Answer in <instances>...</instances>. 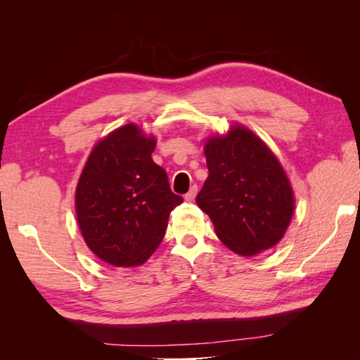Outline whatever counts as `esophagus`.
I'll list each match as a JSON object with an SVG mask.
<instances>
[{
    "mask_svg": "<svg viewBox=\"0 0 360 360\" xmlns=\"http://www.w3.org/2000/svg\"><path fill=\"white\" fill-rule=\"evenodd\" d=\"M197 193H198V188L193 184V186L191 188V191L186 195H184V200H186V201H193L195 197H197Z\"/></svg>",
    "mask_w": 360,
    "mask_h": 360,
    "instance_id": "obj_1",
    "label": "esophagus"
}]
</instances>
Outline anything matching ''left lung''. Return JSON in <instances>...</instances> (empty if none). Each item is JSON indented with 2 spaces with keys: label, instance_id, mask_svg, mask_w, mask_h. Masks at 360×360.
<instances>
[{
  "label": "left lung",
  "instance_id": "obj_1",
  "mask_svg": "<svg viewBox=\"0 0 360 360\" xmlns=\"http://www.w3.org/2000/svg\"><path fill=\"white\" fill-rule=\"evenodd\" d=\"M209 168L197 197L221 242L252 257L284 237L294 212V195L284 168L252 130L233 126L205 141Z\"/></svg>",
  "mask_w": 360,
  "mask_h": 360
}]
</instances>
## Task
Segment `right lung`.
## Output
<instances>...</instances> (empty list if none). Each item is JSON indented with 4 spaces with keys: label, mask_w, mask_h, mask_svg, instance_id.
Wrapping results in <instances>:
<instances>
[{
    "label": "right lung",
    "mask_w": 360,
    "mask_h": 360,
    "mask_svg": "<svg viewBox=\"0 0 360 360\" xmlns=\"http://www.w3.org/2000/svg\"><path fill=\"white\" fill-rule=\"evenodd\" d=\"M155 136L130 123L96 144L76 186L84 240L115 267L144 264L165 236L169 213L183 202L165 169L151 159Z\"/></svg>",
    "instance_id": "1"
}]
</instances>
